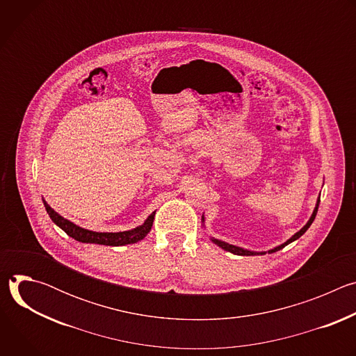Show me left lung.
<instances>
[{"mask_svg":"<svg viewBox=\"0 0 356 356\" xmlns=\"http://www.w3.org/2000/svg\"><path fill=\"white\" fill-rule=\"evenodd\" d=\"M318 206H320V197L317 198V202H316V207H314V211H313V214H312V217H310V220L307 221V224L304 225L300 231H297L293 236H290L286 242H283V243H280V245H277V246H275V248H272V249H269V250H262V252H257V250H249V249H243V248H241V246H235V245H231V243H228V242H224V241H221V239H217V238H213V236H210V239H211V242L213 243H216L217 246H220V248H222L224 250H228V252H231V253H234V255H241V257H255V255H265V253H273V252H277V250H280V249H283L286 245H289V243H291L293 241H296V239H298L304 232H306L309 228H310V225L313 224V221H314V218H316V216H317V211H318ZM201 222H202V227H204V222H206V218H204V214H202V217H201Z\"/></svg>","mask_w":356,"mask_h":356,"instance_id":"8db88e82","label":"left lung"}]
</instances>
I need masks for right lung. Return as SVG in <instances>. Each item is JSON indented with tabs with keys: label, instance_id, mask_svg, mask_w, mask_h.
I'll list each match as a JSON object with an SVG mask.
<instances>
[{
	"label": "right lung",
	"instance_id": "obj_1",
	"mask_svg": "<svg viewBox=\"0 0 356 356\" xmlns=\"http://www.w3.org/2000/svg\"><path fill=\"white\" fill-rule=\"evenodd\" d=\"M43 200V198H42ZM43 206L46 209V213L49 214L50 220H52L59 228H62L69 236L73 239L83 242V243H98V245H108V246H122V245H129V243H136L138 241L143 239L150 228L152 224H154L155 220V213H152L142 225L128 229V231H121V232H95L90 231L86 228H81L72 222L70 220H66L60 214H58L52 207H50L47 202L43 200Z\"/></svg>",
	"mask_w": 356,
	"mask_h": 356
}]
</instances>
